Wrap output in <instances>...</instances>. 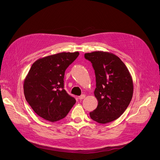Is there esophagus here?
<instances>
[{
    "instance_id": "34e87169",
    "label": "esophagus",
    "mask_w": 160,
    "mask_h": 160,
    "mask_svg": "<svg viewBox=\"0 0 160 160\" xmlns=\"http://www.w3.org/2000/svg\"><path fill=\"white\" fill-rule=\"evenodd\" d=\"M85 97H86V95H85V94H82L81 96H80V97H78V98H79L80 100H82V99H83Z\"/></svg>"
}]
</instances>
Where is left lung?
<instances>
[{
  "label": "left lung",
  "instance_id": "left-lung-1",
  "mask_svg": "<svg viewBox=\"0 0 160 160\" xmlns=\"http://www.w3.org/2000/svg\"><path fill=\"white\" fill-rule=\"evenodd\" d=\"M94 70V96L98 106L89 113L92 120L99 123L112 122L124 112L133 94V83L128 69L119 57L112 53L94 51L86 53Z\"/></svg>",
  "mask_w": 160,
  "mask_h": 160
}]
</instances>
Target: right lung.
<instances>
[{
	"mask_svg": "<svg viewBox=\"0 0 160 160\" xmlns=\"http://www.w3.org/2000/svg\"><path fill=\"white\" fill-rule=\"evenodd\" d=\"M78 52H60L37 60L24 80L26 101L42 118L51 122L67 116L76 100L64 88L66 69L77 59Z\"/></svg>",
	"mask_w": 160,
	"mask_h": 160,
	"instance_id": "1",
	"label": "right lung"
}]
</instances>
